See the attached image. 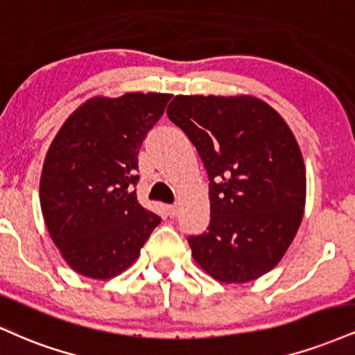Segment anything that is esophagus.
<instances>
[{
    "label": "esophagus",
    "mask_w": 355,
    "mask_h": 355,
    "mask_svg": "<svg viewBox=\"0 0 355 355\" xmlns=\"http://www.w3.org/2000/svg\"><path fill=\"white\" fill-rule=\"evenodd\" d=\"M166 213H168L170 218H173V216H177L178 207H177V205H168V207H166Z\"/></svg>",
    "instance_id": "esophagus-1"
}]
</instances>
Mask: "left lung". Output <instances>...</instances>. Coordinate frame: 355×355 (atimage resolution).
<instances>
[{
    "instance_id": "obj_1",
    "label": "left lung",
    "mask_w": 355,
    "mask_h": 355,
    "mask_svg": "<svg viewBox=\"0 0 355 355\" xmlns=\"http://www.w3.org/2000/svg\"><path fill=\"white\" fill-rule=\"evenodd\" d=\"M166 115L196 147L210 180V225L189 236L193 259L221 283H246L281 261L306 203L291 129L253 96H177Z\"/></svg>"
}]
</instances>
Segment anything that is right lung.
Instances as JSON below:
<instances>
[{
	"mask_svg": "<svg viewBox=\"0 0 355 355\" xmlns=\"http://www.w3.org/2000/svg\"><path fill=\"white\" fill-rule=\"evenodd\" d=\"M170 99L157 92L94 97L54 137L42 166L41 210L54 245L79 275H121L160 223L134 187L137 155Z\"/></svg>",
	"mask_w": 355,
	"mask_h": 355,
	"instance_id": "add662e5",
	"label": "right lung"
}]
</instances>
